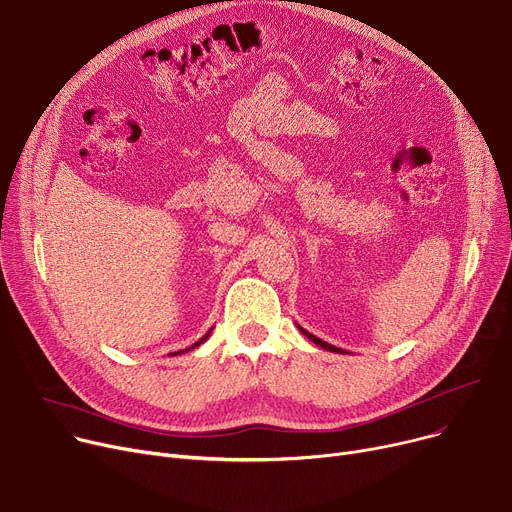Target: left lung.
I'll return each instance as SVG.
<instances>
[{"instance_id":"left-lung-1","label":"left lung","mask_w":512,"mask_h":512,"mask_svg":"<svg viewBox=\"0 0 512 512\" xmlns=\"http://www.w3.org/2000/svg\"><path fill=\"white\" fill-rule=\"evenodd\" d=\"M298 329L310 339V342H314L316 346H321L323 350H327V352H337V354H346V350H342V348H335V346H331V344H327V342H323V339H319V337H316V335H312V333H308L306 329H302L300 325H298Z\"/></svg>"}]
</instances>
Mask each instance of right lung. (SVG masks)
Returning a JSON list of instances; mask_svg holds the SVG:
<instances>
[{"label":"right lung","mask_w":512,"mask_h":512,"mask_svg":"<svg viewBox=\"0 0 512 512\" xmlns=\"http://www.w3.org/2000/svg\"><path fill=\"white\" fill-rule=\"evenodd\" d=\"M210 333H212V329H210V331H208V333H206V335H204V337H200V339H198V342H196V344H193V346H189V348H185V350H179V352H175V354H173V356H177V354H185V352H189V350H193V348H198V346H200V344H204V342H206V339H208V337H210Z\"/></svg>","instance_id":"1"}]
</instances>
